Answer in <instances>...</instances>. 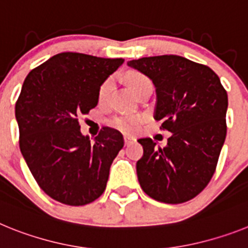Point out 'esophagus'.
Wrapping results in <instances>:
<instances>
[{
    "label": "esophagus",
    "mask_w": 248,
    "mask_h": 248,
    "mask_svg": "<svg viewBox=\"0 0 248 248\" xmlns=\"http://www.w3.org/2000/svg\"><path fill=\"white\" fill-rule=\"evenodd\" d=\"M135 141V138L131 137V135H124V143H125V145H129V144L134 143Z\"/></svg>",
    "instance_id": "1"
}]
</instances>
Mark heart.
Segmentation results:
<instances>
[{"mask_svg": "<svg viewBox=\"0 0 248 248\" xmlns=\"http://www.w3.org/2000/svg\"><path fill=\"white\" fill-rule=\"evenodd\" d=\"M146 80L145 77L143 74L137 73V72H130V73L126 74V82H128L129 87L131 89H134L138 84H140L141 82ZM111 87H113V80L108 79L103 83V85L99 89V100L107 99L109 92H110ZM140 124V119L138 117H133V115H118V117L113 118L111 119V125L114 128L119 129V130L124 131V133H133L138 129Z\"/></svg>", "mask_w": 248, "mask_h": 248, "instance_id": "heart-1", "label": "heart"}]
</instances>
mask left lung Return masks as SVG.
I'll return each instance as SVG.
<instances>
[{
  "label": "left lung",
  "instance_id": "left-lung-1",
  "mask_svg": "<svg viewBox=\"0 0 248 248\" xmlns=\"http://www.w3.org/2000/svg\"><path fill=\"white\" fill-rule=\"evenodd\" d=\"M126 64L153 82L154 119L171 133L164 148L150 138L138 139L144 149L137 161L140 186L160 202L191 200L211 180L225 143L226 91L211 68L180 56L144 57Z\"/></svg>",
  "mask_w": 248,
  "mask_h": 248
}]
</instances>
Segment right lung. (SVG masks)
I'll list each match as a JSON object with an SVG mask.
<instances>
[{
	"mask_svg": "<svg viewBox=\"0 0 248 248\" xmlns=\"http://www.w3.org/2000/svg\"><path fill=\"white\" fill-rule=\"evenodd\" d=\"M123 63L64 52L26 77L15 108L19 149L41 189L59 202L87 205L104 192L124 139L113 128L89 139L78 118L97 107L100 87Z\"/></svg>",
	"mask_w": 248,
	"mask_h": 248,
	"instance_id": "obj_1",
	"label": "right lung"
}]
</instances>
